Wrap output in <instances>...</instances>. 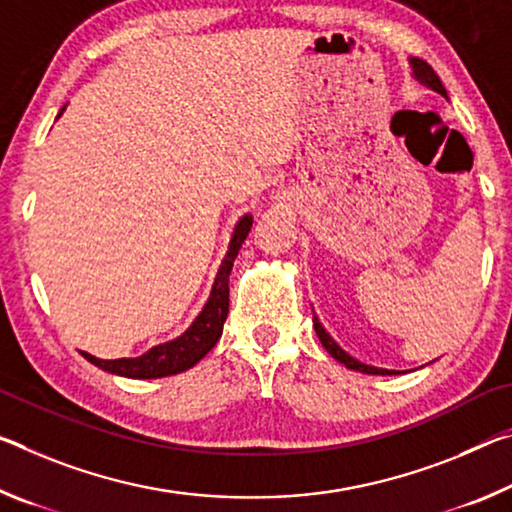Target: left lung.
Segmentation results:
<instances>
[{
  "instance_id": "obj_1",
  "label": "left lung",
  "mask_w": 512,
  "mask_h": 512,
  "mask_svg": "<svg viewBox=\"0 0 512 512\" xmlns=\"http://www.w3.org/2000/svg\"><path fill=\"white\" fill-rule=\"evenodd\" d=\"M410 68H412V77H415V79L419 81V84H424L426 88H431V91H435V93H440V95L446 97V91H444L440 77L435 75V70H433L431 66H428L426 61L410 59ZM312 323H314V330H316V335H319L323 348H326V351H328L337 362H342L346 369H353V371H360V373H371V376H394V373H401V371H394V369L371 367V364H364V362H360V360H355L353 355H348V353L344 351V348L339 346V344L335 342V339H332V337L328 335V330L321 326L319 316L314 314V316H312Z\"/></svg>"
}]
</instances>
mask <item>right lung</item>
<instances>
[{
  "mask_svg": "<svg viewBox=\"0 0 512 512\" xmlns=\"http://www.w3.org/2000/svg\"><path fill=\"white\" fill-rule=\"evenodd\" d=\"M66 111L63 107L59 111ZM250 227H253V216L243 214L237 225H234L230 246H227V253L223 257L221 266H218V273L212 285V294H209L205 307L196 316V321L186 328L180 337L170 339L166 344L152 346L148 353L139 355V358H118V360H102L95 358V355L81 351L84 358L100 367L102 371L116 373V376L123 378H136V380H148V378H164V376H175V373H182L191 369L193 364H198L205 355L212 351L218 339L223 335V323L227 319V310H230V273L232 264L239 255L241 243L246 241Z\"/></svg>",
  "mask_w": 512,
  "mask_h": 512,
  "instance_id": "add662e5",
  "label": "right lung"
}]
</instances>
